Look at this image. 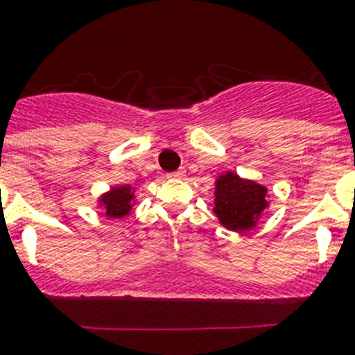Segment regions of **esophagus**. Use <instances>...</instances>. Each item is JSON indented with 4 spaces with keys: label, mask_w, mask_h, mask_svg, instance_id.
Instances as JSON below:
<instances>
[{
    "label": "esophagus",
    "mask_w": 355,
    "mask_h": 355,
    "mask_svg": "<svg viewBox=\"0 0 355 355\" xmlns=\"http://www.w3.org/2000/svg\"><path fill=\"white\" fill-rule=\"evenodd\" d=\"M184 169H178V171H175V173H171V177H175V178H180V177H184Z\"/></svg>",
    "instance_id": "obj_1"
}]
</instances>
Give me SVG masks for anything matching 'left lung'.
I'll use <instances>...</instances> for the list:
<instances>
[{
    "mask_svg": "<svg viewBox=\"0 0 355 355\" xmlns=\"http://www.w3.org/2000/svg\"><path fill=\"white\" fill-rule=\"evenodd\" d=\"M265 195L267 189L263 186L229 171L216 180L214 213L227 229L245 231L254 227L258 216L267 207Z\"/></svg>",
    "mask_w": 355,
    "mask_h": 355,
    "instance_id": "left-lung-1",
    "label": "left lung"
}]
</instances>
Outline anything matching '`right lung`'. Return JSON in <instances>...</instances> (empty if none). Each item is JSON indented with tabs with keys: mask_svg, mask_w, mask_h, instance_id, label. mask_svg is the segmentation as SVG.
I'll return each instance as SVG.
<instances>
[{
	"mask_svg": "<svg viewBox=\"0 0 355 355\" xmlns=\"http://www.w3.org/2000/svg\"><path fill=\"white\" fill-rule=\"evenodd\" d=\"M133 193L128 186L113 187L112 191L101 198V204L106 207V214L110 218H124L132 211Z\"/></svg>",
	"mask_w": 355,
	"mask_h": 355,
	"instance_id": "add662e5",
	"label": "right lung"
}]
</instances>
